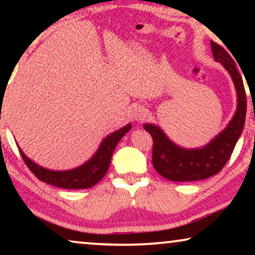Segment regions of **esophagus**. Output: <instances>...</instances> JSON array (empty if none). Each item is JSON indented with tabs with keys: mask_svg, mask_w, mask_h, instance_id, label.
<instances>
[{
	"mask_svg": "<svg viewBox=\"0 0 255 255\" xmlns=\"http://www.w3.org/2000/svg\"><path fill=\"white\" fill-rule=\"evenodd\" d=\"M131 116H132V118H133L134 121H137V122H140V121H142L145 118V116H146V111H145V109L142 107H133L131 109Z\"/></svg>",
	"mask_w": 255,
	"mask_h": 255,
	"instance_id": "34e87169",
	"label": "esophagus"
}]
</instances>
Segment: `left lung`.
Here are the masks:
<instances>
[{
    "instance_id": "left-lung-1",
    "label": "left lung",
    "mask_w": 255,
    "mask_h": 255,
    "mask_svg": "<svg viewBox=\"0 0 255 255\" xmlns=\"http://www.w3.org/2000/svg\"><path fill=\"white\" fill-rule=\"evenodd\" d=\"M211 50L215 60L221 62L231 75L237 93V110L224 130L207 145L184 148L170 140L158 125H142L153 138L152 162L155 170L175 182L204 180L221 172L231 156L245 125L247 102L242 75L235 60L221 45L211 41Z\"/></svg>"
}]
</instances>
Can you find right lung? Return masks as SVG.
I'll use <instances>...</instances> for the list:
<instances>
[{
    "label": "right lung",
    "mask_w": 255,
    "mask_h": 255,
    "mask_svg": "<svg viewBox=\"0 0 255 255\" xmlns=\"http://www.w3.org/2000/svg\"><path fill=\"white\" fill-rule=\"evenodd\" d=\"M131 128L132 124L128 123L107 135L88 161L68 170H52L45 168L27 158L20 147H18V149L26 166L43 182L59 188H65V189H87V188L95 186L100 182L101 179H103L109 169L114 149L116 148L121 139L131 130Z\"/></svg>",
    "instance_id": "obj_1"
}]
</instances>
